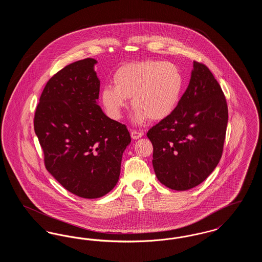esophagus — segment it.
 I'll use <instances>...</instances> for the list:
<instances>
[{"label": "esophagus", "mask_w": 262, "mask_h": 262, "mask_svg": "<svg viewBox=\"0 0 262 262\" xmlns=\"http://www.w3.org/2000/svg\"><path fill=\"white\" fill-rule=\"evenodd\" d=\"M130 137L133 139H139L140 137H143V133L141 132H137V130H133L130 133Z\"/></svg>", "instance_id": "esophagus-1"}]
</instances>
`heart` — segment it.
<instances>
[{
	"mask_svg": "<svg viewBox=\"0 0 262 262\" xmlns=\"http://www.w3.org/2000/svg\"><path fill=\"white\" fill-rule=\"evenodd\" d=\"M113 85L101 89L100 98L107 114L115 120L122 117L128 98L135 107L132 119L142 125L150 119L161 121L177 108L184 88V77L171 62L155 60L129 62L113 75Z\"/></svg>",
	"mask_w": 262,
	"mask_h": 262,
	"instance_id": "obj_1",
	"label": "heart"
}]
</instances>
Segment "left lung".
I'll return each mask as SVG.
<instances>
[{"label": "left lung", "mask_w": 262, "mask_h": 262, "mask_svg": "<svg viewBox=\"0 0 262 262\" xmlns=\"http://www.w3.org/2000/svg\"><path fill=\"white\" fill-rule=\"evenodd\" d=\"M227 124V102L218 81L206 66L193 62L174 112L147 133L158 181L187 190L206 180L221 159Z\"/></svg>", "instance_id": "1"}]
</instances>
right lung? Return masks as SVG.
Listing matches in <instances>:
<instances>
[{
	"instance_id": "obj_1",
	"label": "right lung",
	"mask_w": 262,
	"mask_h": 262,
	"mask_svg": "<svg viewBox=\"0 0 262 262\" xmlns=\"http://www.w3.org/2000/svg\"><path fill=\"white\" fill-rule=\"evenodd\" d=\"M96 63L91 58L80 60L50 78L34 117L46 169L67 190L89 200L117 185L124 151L132 141L126 126L98 105Z\"/></svg>"
}]
</instances>
